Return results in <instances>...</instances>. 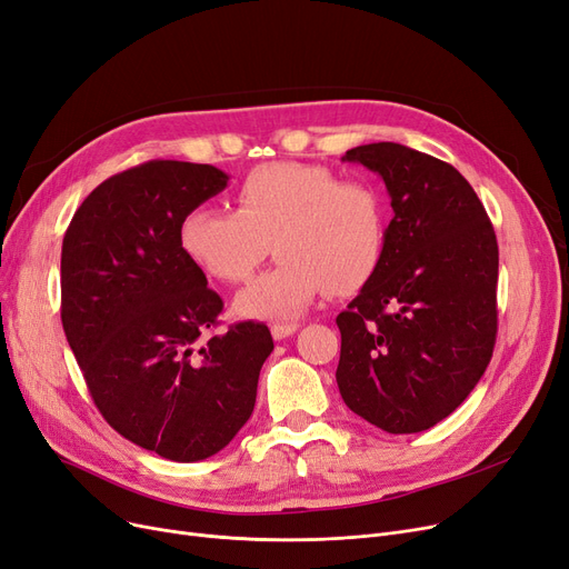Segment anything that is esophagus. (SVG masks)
<instances>
[{"mask_svg": "<svg viewBox=\"0 0 569 569\" xmlns=\"http://www.w3.org/2000/svg\"><path fill=\"white\" fill-rule=\"evenodd\" d=\"M299 331V325L297 322H287V325H272L270 327V333H272V338L276 340H282V338H287V336H291V333H297Z\"/></svg>", "mask_w": 569, "mask_h": 569, "instance_id": "34e87169", "label": "esophagus"}]
</instances>
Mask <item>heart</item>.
Segmentation results:
<instances>
[{
	"label": "heart",
	"mask_w": 569,
	"mask_h": 569,
	"mask_svg": "<svg viewBox=\"0 0 569 569\" xmlns=\"http://www.w3.org/2000/svg\"><path fill=\"white\" fill-rule=\"evenodd\" d=\"M236 212L200 206L179 223V247L206 276L240 284L272 242L280 263L236 297L249 320H297L329 289L357 291L388 247V206L367 181L312 163L278 161L249 170Z\"/></svg>",
	"instance_id": "b5f03b06"
}]
</instances>
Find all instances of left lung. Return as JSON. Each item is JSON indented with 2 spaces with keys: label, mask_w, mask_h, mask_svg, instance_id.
<instances>
[{
  "label": "left lung",
  "mask_w": 569,
  "mask_h": 569,
  "mask_svg": "<svg viewBox=\"0 0 569 569\" xmlns=\"http://www.w3.org/2000/svg\"><path fill=\"white\" fill-rule=\"evenodd\" d=\"M343 161L378 172L392 198L388 247L336 317V382L352 413L390 435L448 418L488 369L497 336V238L469 181L395 142Z\"/></svg>",
  "instance_id": "1"
}]
</instances>
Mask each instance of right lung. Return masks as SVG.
<instances>
[{
    "mask_svg": "<svg viewBox=\"0 0 569 569\" xmlns=\"http://www.w3.org/2000/svg\"><path fill=\"white\" fill-rule=\"evenodd\" d=\"M229 184L214 166L149 161L113 174L62 240V329L102 418L174 462L231 443L272 352L266 325L217 333L223 301L179 247L184 214Z\"/></svg>",
    "mask_w": 569,
    "mask_h": 569,
    "instance_id": "1",
    "label": "right lung"
}]
</instances>
